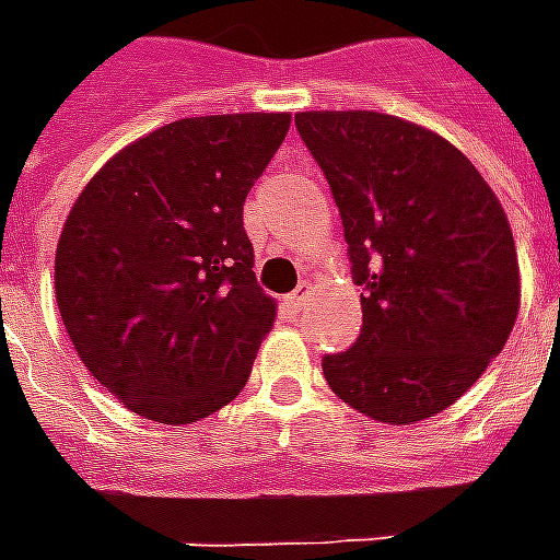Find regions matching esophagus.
<instances>
[{
	"instance_id": "1",
	"label": "esophagus",
	"mask_w": 560,
	"mask_h": 560,
	"mask_svg": "<svg viewBox=\"0 0 560 560\" xmlns=\"http://www.w3.org/2000/svg\"><path fill=\"white\" fill-rule=\"evenodd\" d=\"M305 303H308V284H300V288L288 296V305H291L293 312H303Z\"/></svg>"
}]
</instances>
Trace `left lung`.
Wrapping results in <instances>:
<instances>
[{
    "instance_id": "left-lung-1",
    "label": "left lung",
    "mask_w": 560,
    "mask_h": 560,
    "mask_svg": "<svg viewBox=\"0 0 560 560\" xmlns=\"http://www.w3.org/2000/svg\"><path fill=\"white\" fill-rule=\"evenodd\" d=\"M339 207L363 329L324 357L332 393L372 420L446 411L506 345L518 260L504 207L450 140L375 110L296 114Z\"/></svg>"
}]
</instances>
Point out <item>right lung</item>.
Segmentation results:
<instances>
[{
    "label": "right lung",
    "instance_id": "right-lung-1",
    "mask_svg": "<svg viewBox=\"0 0 560 560\" xmlns=\"http://www.w3.org/2000/svg\"><path fill=\"white\" fill-rule=\"evenodd\" d=\"M291 114L176 119L95 173L56 245V303L83 365L128 411L197 422L240 396L276 303L245 197Z\"/></svg>",
    "mask_w": 560,
    "mask_h": 560
}]
</instances>
